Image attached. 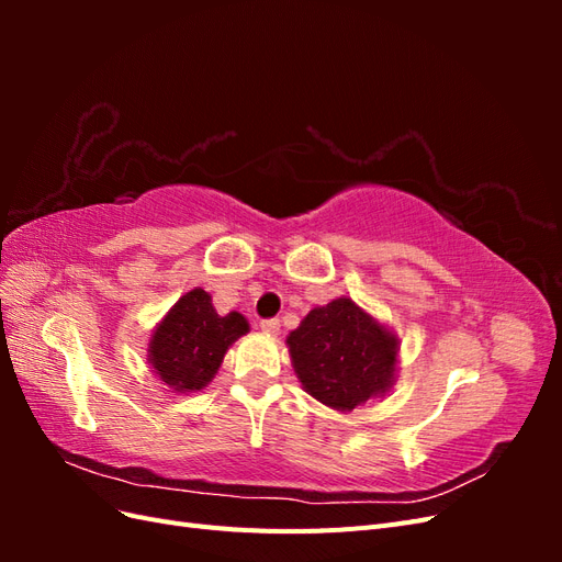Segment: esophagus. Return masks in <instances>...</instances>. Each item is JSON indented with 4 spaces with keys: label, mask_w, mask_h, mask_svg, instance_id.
Returning <instances> with one entry per match:
<instances>
[{
    "label": "esophagus",
    "mask_w": 562,
    "mask_h": 562,
    "mask_svg": "<svg viewBox=\"0 0 562 562\" xmlns=\"http://www.w3.org/2000/svg\"><path fill=\"white\" fill-rule=\"evenodd\" d=\"M260 328H262L265 333H269V335H277L279 328H281V323H279V318H262V321H260Z\"/></svg>",
    "instance_id": "obj_1"
}]
</instances>
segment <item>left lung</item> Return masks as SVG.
<instances>
[{"instance_id":"left-lung-1","label":"left lung","mask_w":562,"mask_h":562,"mask_svg":"<svg viewBox=\"0 0 562 562\" xmlns=\"http://www.w3.org/2000/svg\"><path fill=\"white\" fill-rule=\"evenodd\" d=\"M398 339L349 297L312 310L288 335L302 386L335 411H353L394 382Z\"/></svg>"}]
</instances>
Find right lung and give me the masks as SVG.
I'll return each instance as SVG.
<instances>
[{
    "label": "right lung",
    "mask_w": 562,
    "mask_h": 562,
    "mask_svg": "<svg viewBox=\"0 0 562 562\" xmlns=\"http://www.w3.org/2000/svg\"><path fill=\"white\" fill-rule=\"evenodd\" d=\"M246 333L248 323L239 312L220 316L211 295L194 288L173 304L151 335L149 363L171 389L199 391L213 380L234 339Z\"/></svg>",
    "instance_id": "add662e5"
}]
</instances>
